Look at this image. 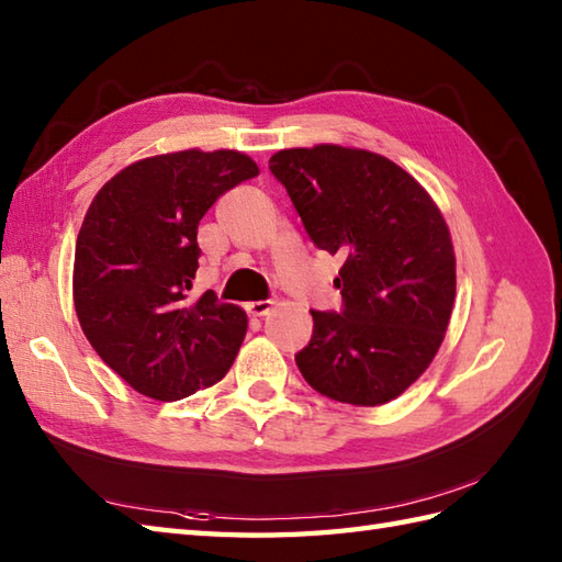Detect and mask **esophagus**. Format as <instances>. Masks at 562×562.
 Instances as JSON below:
<instances>
[{
    "instance_id": "esophagus-1",
    "label": "esophagus",
    "mask_w": 562,
    "mask_h": 562,
    "mask_svg": "<svg viewBox=\"0 0 562 562\" xmlns=\"http://www.w3.org/2000/svg\"><path fill=\"white\" fill-rule=\"evenodd\" d=\"M272 306H274V302H270V300L250 302V304H248V314H254V316H268V314L272 312Z\"/></svg>"
}]
</instances>
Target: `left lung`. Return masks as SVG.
Wrapping results in <instances>:
<instances>
[{"instance_id":"obj_1","label":"left lung","mask_w":562,"mask_h":562,"mask_svg":"<svg viewBox=\"0 0 562 562\" xmlns=\"http://www.w3.org/2000/svg\"><path fill=\"white\" fill-rule=\"evenodd\" d=\"M270 171L308 238L342 258V308L312 312L296 367L321 396L381 405L435 360L457 296L449 226L427 190L381 154L338 145L282 149Z\"/></svg>"}]
</instances>
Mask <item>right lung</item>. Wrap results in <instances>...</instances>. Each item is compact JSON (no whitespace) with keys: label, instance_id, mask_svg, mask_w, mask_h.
<instances>
[{"label":"right lung","instance_id":"obj_1","mask_svg":"<svg viewBox=\"0 0 562 562\" xmlns=\"http://www.w3.org/2000/svg\"><path fill=\"white\" fill-rule=\"evenodd\" d=\"M258 176L234 149H186L130 164L89 205L75 250V308L101 360L135 391L186 398L217 384L241 348L244 308L214 292L190 302L198 224L220 195Z\"/></svg>","mask_w":562,"mask_h":562}]
</instances>
